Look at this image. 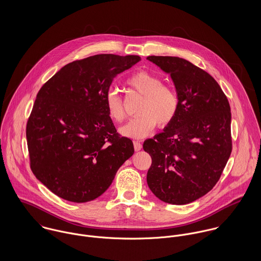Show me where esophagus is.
<instances>
[{
	"mask_svg": "<svg viewBox=\"0 0 261 261\" xmlns=\"http://www.w3.org/2000/svg\"><path fill=\"white\" fill-rule=\"evenodd\" d=\"M134 147H135V149L137 151H139V150H141L142 148H143V145H142V143L140 141H134Z\"/></svg>",
	"mask_w": 261,
	"mask_h": 261,
	"instance_id": "esophagus-1",
	"label": "esophagus"
}]
</instances>
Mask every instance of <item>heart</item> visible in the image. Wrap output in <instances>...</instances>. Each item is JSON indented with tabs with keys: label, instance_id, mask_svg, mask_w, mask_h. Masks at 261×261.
Returning <instances> with one entry per match:
<instances>
[{
	"label": "heart",
	"instance_id": "heart-1",
	"mask_svg": "<svg viewBox=\"0 0 261 261\" xmlns=\"http://www.w3.org/2000/svg\"><path fill=\"white\" fill-rule=\"evenodd\" d=\"M126 84L143 96L137 112L138 116L121 127L122 136L142 139L149 135L158 124L160 127L169 125L179 111V96L170 85L164 84L161 77L141 69L126 79ZM106 107L109 116L120 123L125 118V111L120 96L113 90L107 93Z\"/></svg>",
	"mask_w": 261,
	"mask_h": 261
}]
</instances>
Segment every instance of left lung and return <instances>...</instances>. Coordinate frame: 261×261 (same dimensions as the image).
Returning <instances> with one entry per match:
<instances>
[{"mask_svg":"<svg viewBox=\"0 0 261 261\" xmlns=\"http://www.w3.org/2000/svg\"><path fill=\"white\" fill-rule=\"evenodd\" d=\"M147 59L171 75L179 111L163 133L145 141L151 165L147 182L163 202L189 204L216 185L232 150L231 112L217 81L188 60Z\"/></svg>","mask_w":261,"mask_h":261,"instance_id":"left-lung-1","label":"left lung"}]
</instances>
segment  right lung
I'll list each match as a JSON object with an SVG mask.
<instances>
[{
    "instance_id": "1",
    "label": "right lung",
    "mask_w": 261,
    "mask_h": 261,
    "mask_svg": "<svg viewBox=\"0 0 261 261\" xmlns=\"http://www.w3.org/2000/svg\"><path fill=\"white\" fill-rule=\"evenodd\" d=\"M138 55L98 54L62 67L39 90L27 121L30 167L58 197L85 203L103 194L134 152L106 107L113 78Z\"/></svg>"
}]
</instances>
